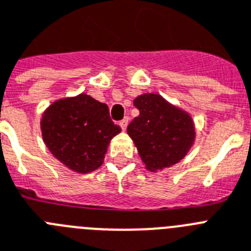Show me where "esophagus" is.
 Here are the masks:
<instances>
[{"label": "esophagus", "instance_id": "34e87169", "mask_svg": "<svg viewBox=\"0 0 251 251\" xmlns=\"http://www.w3.org/2000/svg\"><path fill=\"white\" fill-rule=\"evenodd\" d=\"M128 117L126 116L125 119L124 120H121V121H120V126H121V128H123V130H126V127H127V125H128Z\"/></svg>", "mask_w": 251, "mask_h": 251}]
</instances>
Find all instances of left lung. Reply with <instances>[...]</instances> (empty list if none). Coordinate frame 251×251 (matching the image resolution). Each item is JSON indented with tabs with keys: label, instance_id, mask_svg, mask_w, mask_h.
<instances>
[{
	"label": "left lung",
	"instance_id": "8db88e82",
	"mask_svg": "<svg viewBox=\"0 0 251 251\" xmlns=\"http://www.w3.org/2000/svg\"><path fill=\"white\" fill-rule=\"evenodd\" d=\"M134 106L140 113L127 126V134L145 169L155 173L179 163L196 140L191 115L158 93L138 96Z\"/></svg>",
	"mask_w": 251,
	"mask_h": 251
}]
</instances>
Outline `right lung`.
Instances as JSON below:
<instances>
[{
    "label": "right lung",
    "mask_w": 251,
    "mask_h": 251,
    "mask_svg": "<svg viewBox=\"0 0 251 251\" xmlns=\"http://www.w3.org/2000/svg\"><path fill=\"white\" fill-rule=\"evenodd\" d=\"M41 136L63 165L87 174L103 163L113 136L121 132L106 103L86 93L55 100L41 113Z\"/></svg>",
    "instance_id": "obj_1"
}]
</instances>
